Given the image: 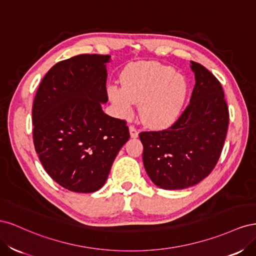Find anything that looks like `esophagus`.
<instances>
[{
	"label": "esophagus",
	"instance_id": "1",
	"mask_svg": "<svg viewBox=\"0 0 256 256\" xmlns=\"http://www.w3.org/2000/svg\"><path fill=\"white\" fill-rule=\"evenodd\" d=\"M129 131H130V136L131 138H136L138 136V129L134 126V125H130L129 127Z\"/></svg>",
	"mask_w": 256,
	"mask_h": 256
}]
</instances>
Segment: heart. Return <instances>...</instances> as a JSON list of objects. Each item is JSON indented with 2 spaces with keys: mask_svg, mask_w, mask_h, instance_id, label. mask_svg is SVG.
Listing matches in <instances>:
<instances>
[{
  "mask_svg": "<svg viewBox=\"0 0 256 256\" xmlns=\"http://www.w3.org/2000/svg\"><path fill=\"white\" fill-rule=\"evenodd\" d=\"M188 85L171 67L154 62L131 66L124 74L122 85L108 88L110 99L122 116H130L136 104L141 102L140 114L150 127L173 124L184 109Z\"/></svg>",
  "mask_w": 256,
  "mask_h": 256,
  "instance_id": "obj_1",
  "label": "heart"
}]
</instances>
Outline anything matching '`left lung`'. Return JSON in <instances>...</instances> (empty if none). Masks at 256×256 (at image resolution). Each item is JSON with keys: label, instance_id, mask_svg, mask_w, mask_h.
Segmentation results:
<instances>
[{"label": "left lung", "instance_id": "1", "mask_svg": "<svg viewBox=\"0 0 256 256\" xmlns=\"http://www.w3.org/2000/svg\"><path fill=\"white\" fill-rule=\"evenodd\" d=\"M190 104L166 129L142 131L143 162L147 174L166 190L189 188L212 173L218 162L228 127V108L220 81L196 62Z\"/></svg>", "mask_w": 256, "mask_h": 256}]
</instances>
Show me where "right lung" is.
Wrapping results in <instances>:
<instances>
[{
    "label": "right lung",
    "mask_w": 256,
    "mask_h": 256,
    "mask_svg": "<svg viewBox=\"0 0 256 256\" xmlns=\"http://www.w3.org/2000/svg\"><path fill=\"white\" fill-rule=\"evenodd\" d=\"M110 56L80 54L46 74L33 102V142L53 180L74 192L104 184L113 161L130 138L125 120L106 114Z\"/></svg>",
    "instance_id": "obj_1"
}]
</instances>
